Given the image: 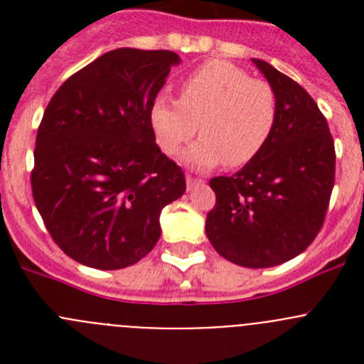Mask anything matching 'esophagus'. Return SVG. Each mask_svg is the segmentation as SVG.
Masks as SVG:
<instances>
[{"mask_svg":"<svg viewBox=\"0 0 364 364\" xmlns=\"http://www.w3.org/2000/svg\"><path fill=\"white\" fill-rule=\"evenodd\" d=\"M186 182H188V189H193L195 186H202L204 184V180L202 178H195V176H188L186 178Z\"/></svg>","mask_w":364,"mask_h":364,"instance_id":"34e87169","label":"esophagus"}]
</instances>
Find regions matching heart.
Returning <instances> with one entry per match:
<instances>
[{
    "label": "heart",
    "mask_w": 364,
    "mask_h": 364,
    "mask_svg": "<svg viewBox=\"0 0 364 364\" xmlns=\"http://www.w3.org/2000/svg\"><path fill=\"white\" fill-rule=\"evenodd\" d=\"M279 104L273 87L233 63L213 60L180 83V98L160 95L149 109V124L160 149L173 156L193 134L200 140L184 153L198 169L226 164L240 167L264 149L277 124Z\"/></svg>",
    "instance_id": "1"
}]
</instances>
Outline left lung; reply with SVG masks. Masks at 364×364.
I'll list each match as a JSON object with an SVG mask.
<instances>
[{"label":"left lung","mask_w":364,"mask_h":364,"mask_svg":"<svg viewBox=\"0 0 364 364\" xmlns=\"http://www.w3.org/2000/svg\"><path fill=\"white\" fill-rule=\"evenodd\" d=\"M252 62L277 95V124L252 162L210 180L217 202L205 217V235L233 264L269 268L304 252L323 228L336 147L314 98L269 63Z\"/></svg>","instance_id":"left-lung-1"}]
</instances>
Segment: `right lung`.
I'll use <instances>...</instances> for the list:
<instances>
[{
  "instance_id": "right-lung-1",
  "label": "right lung",
  "mask_w": 364,
  "mask_h": 364,
  "mask_svg": "<svg viewBox=\"0 0 364 364\" xmlns=\"http://www.w3.org/2000/svg\"><path fill=\"white\" fill-rule=\"evenodd\" d=\"M180 56L117 49L65 80L45 109L34 147L32 197L63 253L120 269L160 239V213L186 176L154 142L153 100Z\"/></svg>"
}]
</instances>
